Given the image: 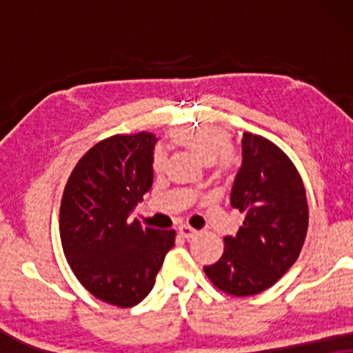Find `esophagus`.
<instances>
[{
    "label": "esophagus",
    "mask_w": 353,
    "mask_h": 353,
    "mask_svg": "<svg viewBox=\"0 0 353 353\" xmlns=\"http://www.w3.org/2000/svg\"><path fill=\"white\" fill-rule=\"evenodd\" d=\"M180 234L185 239H191V238H194V236L197 234V231L194 228H191V226H188V225H181L180 226Z\"/></svg>",
    "instance_id": "esophagus-1"
}]
</instances>
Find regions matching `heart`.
<instances>
[{
    "label": "heart",
    "instance_id": "obj_1",
    "mask_svg": "<svg viewBox=\"0 0 353 353\" xmlns=\"http://www.w3.org/2000/svg\"><path fill=\"white\" fill-rule=\"evenodd\" d=\"M175 141L191 151H194L205 163H214L219 159L226 161L231 151V139L223 130L202 127V128H183L173 134ZM152 165L156 170L163 165V154L157 151L154 154Z\"/></svg>",
    "mask_w": 353,
    "mask_h": 353
}]
</instances>
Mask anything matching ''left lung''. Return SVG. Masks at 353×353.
Wrapping results in <instances>:
<instances>
[{"instance_id": "8db88e82", "label": "left lung", "mask_w": 353, "mask_h": 353, "mask_svg": "<svg viewBox=\"0 0 353 353\" xmlns=\"http://www.w3.org/2000/svg\"><path fill=\"white\" fill-rule=\"evenodd\" d=\"M243 162L231 188V207L244 215L236 236H225L219 262L204 267L216 288L238 297L272 288L296 262L308 228L302 178L272 141L244 133Z\"/></svg>"}]
</instances>
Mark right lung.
<instances>
[{
  "label": "right lung",
  "instance_id": "1",
  "mask_svg": "<svg viewBox=\"0 0 353 353\" xmlns=\"http://www.w3.org/2000/svg\"><path fill=\"white\" fill-rule=\"evenodd\" d=\"M152 133L115 134L90 149L67 181L61 241L72 272L101 301L133 307L151 292L175 231L130 220L154 181Z\"/></svg>",
  "mask_w": 353,
  "mask_h": 353
}]
</instances>
